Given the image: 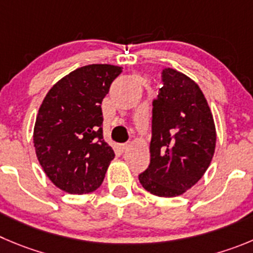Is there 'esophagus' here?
Segmentation results:
<instances>
[{"instance_id":"34e87169","label":"esophagus","mask_w":253,"mask_h":253,"mask_svg":"<svg viewBox=\"0 0 253 253\" xmlns=\"http://www.w3.org/2000/svg\"><path fill=\"white\" fill-rule=\"evenodd\" d=\"M127 148H128V145H127V143H121V145H119V150L121 151V152L127 151Z\"/></svg>"}]
</instances>
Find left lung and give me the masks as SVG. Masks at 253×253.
Wrapping results in <instances>:
<instances>
[{"label":"left lung","mask_w":253,"mask_h":253,"mask_svg":"<svg viewBox=\"0 0 253 253\" xmlns=\"http://www.w3.org/2000/svg\"><path fill=\"white\" fill-rule=\"evenodd\" d=\"M151 160L138 176L159 197H176L201 180L216 147V127L204 93L183 73L165 68L152 102Z\"/></svg>","instance_id":"1"}]
</instances>
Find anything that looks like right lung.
Instances as JSON below:
<instances>
[{
	"label": "right lung",
	"instance_id": "1",
	"mask_svg": "<svg viewBox=\"0 0 253 253\" xmlns=\"http://www.w3.org/2000/svg\"><path fill=\"white\" fill-rule=\"evenodd\" d=\"M122 67L88 65L52 86L34 129L37 159L51 182L65 192L97 190L115 152L103 140L101 103Z\"/></svg>",
	"mask_w": 253,
	"mask_h": 253
}]
</instances>
